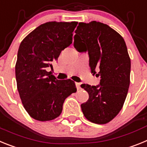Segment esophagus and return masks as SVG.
<instances>
[{"label": "esophagus", "instance_id": "34e87169", "mask_svg": "<svg viewBox=\"0 0 147 147\" xmlns=\"http://www.w3.org/2000/svg\"><path fill=\"white\" fill-rule=\"evenodd\" d=\"M75 85H76V88H77L78 90V89H80V88H81V84H80V83L76 82L75 83Z\"/></svg>", "mask_w": 147, "mask_h": 147}]
</instances>
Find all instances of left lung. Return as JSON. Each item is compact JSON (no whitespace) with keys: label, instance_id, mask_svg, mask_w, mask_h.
<instances>
[{"label":"left lung","instance_id":"8db88e82","mask_svg":"<svg viewBox=\"0 0 147 147\" xmlns=\"http://www.w3.org/2000/svg\"><path fill=\"white\" fill-rule=\"evenodd\" d=\"M74 36V46L89 56L91 72L98 70L100 85L81 84L89 99L81 104L88 121L105 124L119 113L127 98L130 84L131 61L123 37L103 23H79Z\"/></svg>","mask_w":147,"mask_h":147}]
</instances>
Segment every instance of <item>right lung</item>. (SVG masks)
<instances>
[{
	"label": "right lung",
	"mask_w": 147,
	"mask_h": 147,
	"mask_svg": "<svg viewBox=\"0 0 147 147\" xmlns=\"http://www.w3.org/2000/svg\"><path fill=\"white\" fill-rule=\"evenodd\" d=\"M77 25L76 21L45 23L20 43L15 64L17 88L24 109L37 121L58 118L65 99L77 91L73 81L57 80L47 72L61 51L72 43Z\"/></svg>",
	"instance_id": "obj_1"
}]
</instances>
